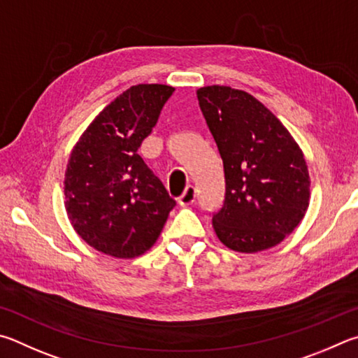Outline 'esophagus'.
I'll return each instance as SVG.
<instances>
[{"instance_id":"esophagus-1","label":"esophagus","mask_w":358,"mask_h":358,"mask_svg":"<svg viewBox=\"0 0 358 358\" xmlns=\"http://www.w3.org/2000/svg\"><path fill=\"white\" fill-rule=\"evenodd\" d=\"M195 198H196L195 187H193V185H187L182 195L179 196L178 203H179L180 206H189V204H192L193 201H195Z\"/></svg>"}]
</instances>
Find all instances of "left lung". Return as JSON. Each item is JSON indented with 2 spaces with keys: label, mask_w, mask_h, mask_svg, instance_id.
Segmentation results:
<instances>
[{
  "label": "left lung",
  "mask_w": 358,
  "mask_h": 358,
  "mask_svg": "<svg viewBox=\"0 0 358 358\" xmlns=\"http://www.w3.org/2000/svg\"><path fill=\"white\" fill-rule=\"evenodd\" d=\"M196 96L227 180L224 203L212 217L217 237L241 253L278 245L310 204L302 149L252 94L214 85L199 87Z\"/></svg>",
  "instance_id": "obj_1"
}]
</instances>
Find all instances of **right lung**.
Instances as JSON below:
<instances>
[{"label":"right lung","mask_w":358,"mask_h":358,"mask_svg":"<svg viewBox=\"0 0 358 358\" xmlns=\"http://www.w3.org/2000/svg\"><path fill=\"white\" fill-rule=\"evenodd\" d=\"M174 92L136 85L99 113L67 163L66 210L87 245L115 258H136L154 245L176 206L138 154Z\"/></svg>","instance_id":"obj_1"}]
</instances>
